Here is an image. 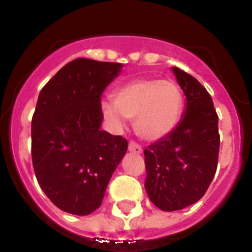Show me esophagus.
<instances>
[{"label": "esophagus", "instance_id": "34e87169", "mask_svg": "<svg viewBox=\"0 0 252 252\" xmlns=\"http://www.w3.org/2000/svg\"><path fill=\"white\" fill-rule=\"evenodd\" d=\"M128 151H131L133 154H141L142 149L139 142H136L135 140H130L128 141Z\"/></svg>", "mask_w": 252, "mask_h": 252}]
</instances>
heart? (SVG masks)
<instances>
[{
	"label": "heart",
	"instance_id": "b5f03b06",
	"mask_svg": "<svg viewBox=\"0 0 252 252\" xmlns=\"http://www.w3.org/2000/svg\"><path fill=\"white\" fill-rule=\"evenodd\" d=\"M112 103L103 104L107 119L117 125L122 124V117L135 120L139 136L159 140L177 126L183 111V93L174 82L140 78L119 87Z\"/></svg>",
	"mask_w": 252,
	"mask_h": 252
}]
</instances>
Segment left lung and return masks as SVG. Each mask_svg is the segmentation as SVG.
I'll use <instances>...</instances> for the list:
<instances>
[{
	"label": "left lung",
	"mask_w": 252,
	"mask_h": 252,
	"mask_svg": "<svg viewBox=\"0 0 252 252\" xmlns=\"http://www.w3.org/2000/svg\"><path fill=\"white\" fill-rule=\"evenodd\" d=\"M187 97L182 121L166 136L144 150L145 189L162 211H178L199 201L217 170L220 133L212 97L199 82L173 68Z\"/></svg>",
	"instance_id": "1"
}]
</instances>
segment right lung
<instances>
[{
	"mask_svg": "<svg viewBox=\"0 0 252 252\" xmlns=\"http://www.w3.org/2000/svg\"><path fill=\"white\" fill-rule=\"evenodd\" d=\"M121 66L78 58L40 91L31 121L32 165L44 193L64 212H94L127 150V140L99 130L101 95Z\"/></svg>",
	"mask_w": 252,
	"mask_h": 252,
	"instance_id": "1",
	"label": "right lung"
}]
</instances>
